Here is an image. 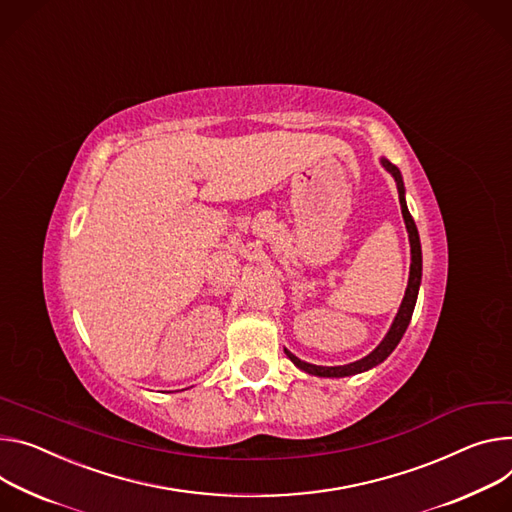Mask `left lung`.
Listing matches in <instances>:
<instances>
[{
  "label": "left lung",
  "instance_id": "left-lung-1",
  "mask_svg": "<svg viewBox=\"0 0 512 512\" xmlns=\"http://www.w3.org/2000/svg\"><path fill=\"white\" fill-rule=\"evenodd\" d=\"M382 165L394 175L396 183H398V198H400V208H402V216H404V222H406V230H408V239H410V277H408V288H406V294H404V300L400 304V310L392 322V327L388 331V335L384 337V341L371 351L367 357L355 361V363H349V365H337V367H322V365H312V363H306L302 359H298L296 355H292L288 349H286V355L292 359V363L300 369H304L306 374H312V376H320V378H343V376H353V374H359V371H365L369 367H374L378 363H382L394 349L396 345L400 343L408 322L412 318V310H414V304H416V296H418V286H421V273H423V255H421V241H418V230H416V224L406 208V200H404V183H402V177H400V171L398 167H394L390 161L382 159Z\"/></svg>",
  "mask_w": 512,
  "mask_h": 512
}]
</instances>
